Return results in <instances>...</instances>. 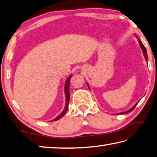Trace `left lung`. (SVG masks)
Here are the masks:
<instances>
[{"label":"left lung","mask_w":157,"mask_h":157,"mask_svg":"<svg viewBox=\"0 0 157 157\" xmlns=\"http://www.w3.org/2000/svg\"><path fill=\"white\" fill-rule=\"evenodd\" d=\"M136 37L137 38V39H138V41H139V44H140V46H141V49H142V52H143V54H144V57H145V60H146V61L147 62L148 59H147V50H146V48H145V46L144 45V44L142 43L141 40L139 39V38H138V36H137V35H136ZM87 87H88V88L90 89V86H89L88 83H87ZM139 101L138 102H137V103L135 104V105H134V106L132 107V108H131L130 109H128V110L125 111V112H121V113H118V114H123L128 113V112H131L132 110H133V109H134V108H135L136 105H137V104H138V103H139Z\"/></svg>","instance_id":"left-lung-1"}]
</instances>
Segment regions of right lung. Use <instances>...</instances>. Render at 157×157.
Segmentation results:
<instances>
[{
  "mask_svg": "<svg viewBox=\"0 0 157 157\" xmlns=\"http://www.w3.org/2000/svg\"><path fill=\"white\" fill-rule=\"evenodd\" d=\"M71 76H72L70 74V75L68 76V78L66 79V81L65 83V100H66V104H65V109H63V111L61 112V113H60L56 118H55L53 121H57V120L60 119V118H61L63 115L66 113V112L67 111L68 105H69V102H70V81Z\"/></svg>",
  "mask_w": 157,
  "mask_h": 157,
  "instance_id": "right-lung-1",
  "label": "right lung"
}]
</instances>
